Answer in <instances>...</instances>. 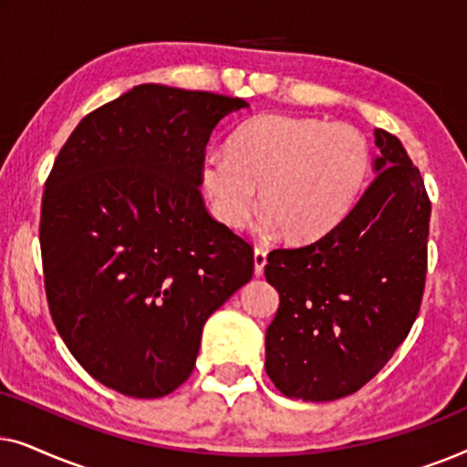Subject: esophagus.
Segmentation results:
<instances>
[{
	"label": "esophagus",
	"mask_w": 467,
	"mask_h": 467,
	"mask_svg": "<svg viewBox=\"0 0 467 467\" xmlns=\"http://www.w3.org/2000/svg\"><path fill=\"white\" fill-rule=\"evenodd\" d=\"M253 261H254V276H261V274H264V267L267 264L265 248H261V246L254 248V251H253Z\"/></svg>",
	"instance_id": "1"
}]
</instances>
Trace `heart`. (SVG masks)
Returning a JSON list of instances; mask_svg holds the SVG:
<instances>
[{
    "label": "heart",
    "instance_id": "heart-1",
    "mask_svg": "<svg viewBox=\"0 0 467 467\" xmlns=\"http://www.w3.org/2000/svg\"><path fill=\"white\" fill-rule=\"evenodd\" d=\"M368 170V140L353 125L259 114L234 131L229 152H206L200 184L225 227L251 221L261 189L264 227H283L286 238L310 242L348 214Z\"/></svg>",
    "mask_w": 467,
    "mask_h": 467
}]
</instances>
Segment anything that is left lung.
<instances>
[{
	"label": "left lung",
	"mask_w": 467,
	"mask_h": 467,
	"mask_svg": "<svg viewBox=\"0 0 467 467\" xmlns=\"http://www.w3.org/2000/svg\"><path fill=\"white\" fill-rule=\"evenodd\" d=\"M374 178L321 238L267 254L280 296L265 372L286 398L331 401L372 380L406 340L427 272L431 203L401 142L374 130Z\"/></svg>",
	"instance_id": "8db88e82"
}]
</instances>
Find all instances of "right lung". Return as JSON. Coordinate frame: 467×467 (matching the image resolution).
I'll list each match as a JSON object with an SVG mask.
<instances>
[{
    "label": "right lung",
    "instance_id": "obj_1",
    "mask_svg": "<svg viewBox=\"0 0 467 467\" xmlns=\"http://www.w3.org/2000/svg\"><path fill=\"white\" fill-rule=\"evenodd\" d=\"M244 99L133 87L87 114L42 197L48 308L76 361L130 398L193 372L203 323L253 276V248L214 221L200 165Z\"/></svg>",
    "mask_w": 467,
    "mask_h": 467
}]
</instances>
